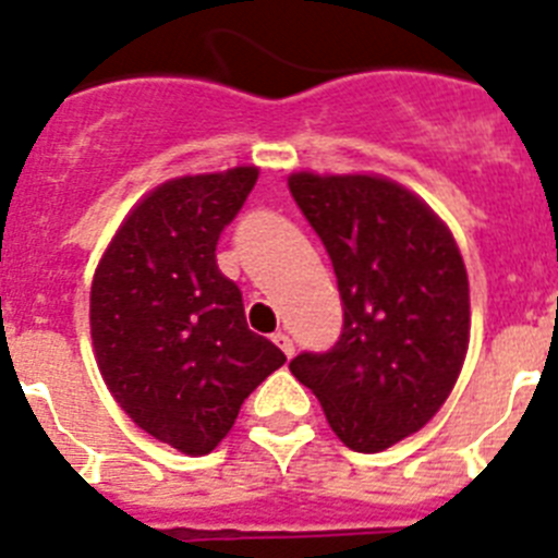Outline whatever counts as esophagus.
<instances>
[{"label":"esophagus","mask_w":558,"mask_h":558,"mask_svg":"<svg viewBox=\"0 0 558 558\" xmlns=\"http://www.w3.org/2000/svg\"><path fill=\"white\" fill-rule=\"evenodd\" d=\"M274 343H276V347H279V349H282V352L288 354V357H293V354H295L293 340H290L288 332H274Z\"/></svg>","instance_id":"1"}]
</instances>
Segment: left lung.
Wrapping results in <instances>:
<instances>
[{"label":"left lung","mask_w":558,"mask_h":558,"mask_svg":"<svg viewBox=\"0 0 558 558\" xmlns=\"http://www.w3.org/2000/svg\"><path fill=\"white\" fill-rule=\"evenodd\" d=\"M338 276L343 329L329 352L290 360L335 436L379 452L445 405L470 347V279L450 229L379 175L288 179Z\"/></svg>","instance_id":"obj_1"}]
</instances>
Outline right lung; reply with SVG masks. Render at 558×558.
<instances>
[{"mask_svg": "<svg viewBox=\"0 0 558 558\" xmlns=\"http://www.w3.org/2000/svg\"><path fill=\"white\" fill-rule=\"evenodd\" d=\"M256 175L234 167L156 186L113 234L92 282L108 391L142 430L186 456L215 450L245 397L288 360L251 332L243 293L215 256Z\"/></svg>", "mask_w": 558, "mask_h": 558, "instance_id": "right-lung-1", "label": "right lung"}]
</instances>
